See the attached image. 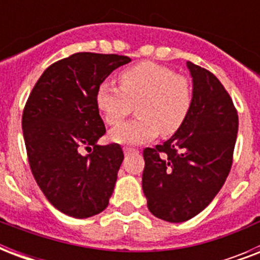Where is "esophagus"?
<instances>
[{
	"label": "esophagus",
	"mask_w": 260,
	"mask_h": 260,
	"mask_svg": "<svg viewBox=\"0 0 260 260\" xmlns=\"http://www.w3.org/2000/svg\"><path fill=\"white\" fill-rule=\"evenodd\" d=\"M135 152H138L136 148H132V147H124V154L128 155V154H135Z\"/></svg>",
	"instance_id": "1"
}]
</instances>
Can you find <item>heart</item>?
<instances>
[{
    "mask_svg": "<svg viewBox=\"0 0 260 260\" xmlns=\"http://www.w3.org/2000/svg\"><path fill=\"white\" fill-rule=\"evenodd\" d=\"M120 87L102 82L95 91V104L106 124L120 125L136 104L138 118L110 132L120 144H140L162 132L171 136L181 129L193 105L191 83L183 75L154 62H140L118 74Z\"/></svg>",
    "mask_w": 260,
    "mask_h": 260,
    "instance_id": "obj_1",
    "label": "heart"
}]
</instances>
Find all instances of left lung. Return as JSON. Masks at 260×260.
<instances>
[{
  "instance_id": "obj_1",
  "label": "left lung",
  "mask_w": 260,
  "mask_h": 260,
  "mask_svg": "<svg viewBox=\"0 0 260 260\" xmlns=\"http://www.w3.org/2000/svg\"><path fill=\"white\" fill-rule=\"evenodd\" d=\"M193 105L177 134L146 148L143 191L155 217L187 221L209 205L232 166L238 112L221 82L206 69L187 62Z\"/></svg>"
}]
</instances>
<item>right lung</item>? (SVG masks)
<instances>
[{"label": "right lung", "mask_w": 260, "mask_h": 260, "mask_svg": "<svg viewBox=\"0 0 260 260\" xmlns=\"http://www.w3.org/2000/svg\"><path fill=\"white\" fill-rule=\"evenodd\" d=\"M129 62L122 55L77 52L46 69L28 97L21 124L30 171L47 200L67 216L91 217L109 204L124 154L116 143L97 144L106 129L95 91Z\"/></svg>", "instance_id": "add662e5"}]
</instances>
